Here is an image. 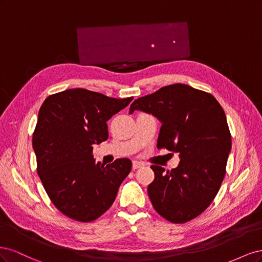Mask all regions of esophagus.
Here are the masks:
<instances>
[{"mask_svg": "<svg viewBox=\"0 0 262 262\" xmlns=\"http://www.w3.org/2000/svg\"><path fill=\"white\" fill-rule=\"evenodd\" d=\"M143 165H144L143 163H141V162H139V161H133V162H132V168H133V169H138V168L142 167V166H143Z\"/></svg>", "mask_w": 262, "mask_h": 262, "instance_id": "34e87169", "label": "esophagus"}]
</instances>
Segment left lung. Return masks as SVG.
Wrapping results in <instances>:
<instances>
[{
	"instance_id": "obj_1",
	"label": "left lung",
	"mask_w": 262,
	"mask_h": 262,
	"mask_svg": "<svg viewBox=\"0 0 262 262\" xmlns=\"http://www.w3.org/2000/svg\"><path fill=\"white\" fill-rule=\"evenodd\" d=\"M134 110L160 119L157 148L180 157L171 170L150 166L155 173L147 187L150 202L165 220L187 223L208 209L225 176L232 137L224 110L210 93L180 83L136 99L130 114Z\"/></svg>"
}]
</instances>
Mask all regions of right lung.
<instances>
[{"mask_svg":"<svg viewBox=\"0 0 262 262\" xmlns=\"http://www.w3.org/2000/svg\"><path fill=\"white\" fill-rule=\"evenodd\" d=\"M132 99L72 89L50 95L39 109L33 134L37 172L51 202L66 216L89 223L113 205L132 163L129 158L106 166L96 163L93 144L108 139L107 121Z\"/></svg>","mask_w":262,"mask_h":262,"instance_id":"right-lung-1","label":"right lung"}]
</instances>
